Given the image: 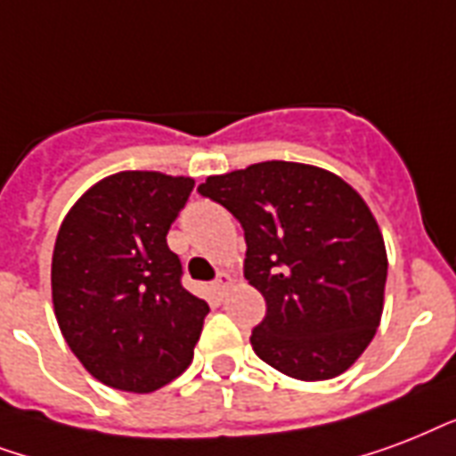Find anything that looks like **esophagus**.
Masks as SVG:
<instances>
[{
    "instance_id": "esophagus-1",
    "label": "esophagus",
    "mask_w": 456,
    "mask_h": 456,
    "mask_svg": "<svg viewBox=\"0 0 456 456\" xmlns=\"http://www.w3.org/2000/svg\"><path fill=\"white\" fill-rule=\"evenodd\" d=\"M232 285V278L228 276V273H218L216 283H214V290L218 292V295H225V290Z\"/></svg>"
}]
</instances>
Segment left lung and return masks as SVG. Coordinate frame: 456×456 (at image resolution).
<instances>
[{"label": "left lung", "instance_id": "left-lung-1", "mask_svg": "<svg viewBox=\"0 0 456 456\" xmlns=\"http://www.w3.org/2000/svg\"><path fill=\"white\" fill-rule=\"evenodd\" d=\"M200 195L245 231V278L266 299L254 352L285 376L328 380L376 335L387 254L362 195L340 175L295 161H261L209 175Z\"/></svg>", "mask_w": 456, "mask_h": 456}]
</instances>
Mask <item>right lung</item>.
Wrapping results in <instances>:
<instances>
[{"mask_svg": "<svg viewBox=\"0 0 456 456\" xmlns=\"http://www.w3.org/2000/svg\"><path fill=\"white\" fill-rule=\"evenodd\" d=\"M195 180L159 171L102 178L63 218L52 302L63 340L94 379L154 393L185 371L209 305L180 283L166 245Z\"/></svg>", "mask_w": 456, "mask_h": 456, "instance_id": "add662e5", "label": "right lung"}]
</instances>
